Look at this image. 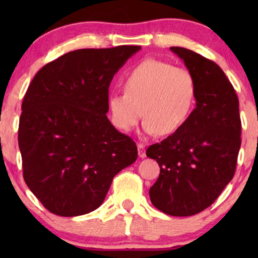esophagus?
<instances>
[{
    "mask_svg": "<svg viewBox=\"0 0 258 258\" xmlns=\"http://www.w3.org/2000/svg\"><path fill=\"white\" fill-rule=\"evenodd\" d=\"M137 149H139V156L141 158H144L147 156L146 155V147L143 146V144H137Z\"/></svg>",
    "mask_w": 258,
    "mask_h": 258,
    "instance_id": "1",
    "label": "esophagus"
}]
</instances>
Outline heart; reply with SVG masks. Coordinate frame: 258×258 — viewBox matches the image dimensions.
<instances>
[{"label": "heart", "instance_id": "b5f03b06", "mask_svg": "<svg viewBox=\"0 0 258 258\" xmlns=\"http://www.w3.org/2000/svg\"><path fill=\"white\" fill-rule=\"evenodd\" d=\"M124 93L108 98L111 123L130 132L143 116V133L168 136L188 119L196 96L195 79L189 70L157 59H146L125 76Z\"/></svg>", "mask_w": 258, "mask_h": 258}]
</instances>
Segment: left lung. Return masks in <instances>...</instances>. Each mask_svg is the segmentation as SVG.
<instances>
[{"instance_id":"8db88e82","label":"left lung","mask_w":258,"mask_h":258,"mask_svg":"<svg viewBox=\"0 0 258 258\" xmlns=\"http://www.w3.org/2000/svg\"><path fill=\"white\" fill-rule=\"evenodd\" d=\"M196 83V108L177 132L148 148L160 165L149 190L151 203L171 216H192L207 209L234 177L241 148L239 104L234 87L216 63L181 47Z\"/></svg>"}]
</instances>
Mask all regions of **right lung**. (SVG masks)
<instances>
[{"instance_id": "obj_1", "label": "right lung", "mask_w": 258, "mask_h": 258, "mask_svg": "<svg viewBox=\"0 0 258 258\" xmlns=\"http://www.w3.org/2000/svg\"><path fill=\"white\" fill-rule=\"evenodd\" d=\"M141 49H79L31 81L22 102L19 147L23 177L44 208L80 216L103 203L112 178L137 158V147L107 117L109 86Z\"/></svg>"}]
</instances>
